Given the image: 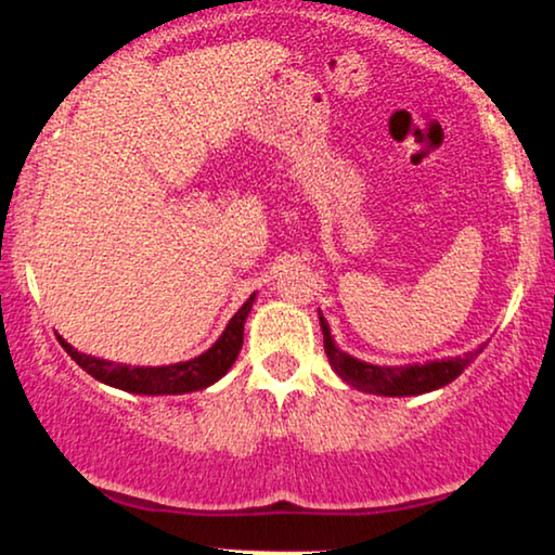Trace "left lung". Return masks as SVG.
<instances>
[{
  "instance_id": "1",
  "label": "left lung",
  "mask_w": 555,
  "mask_h": 555,
  "mask_svg": "<svg viewBox=\"0 0 555 555\" xmlns=\"http://www.w3.org/2000/svg\"><path fill=\"white\" fill-rule=\"evenodd\" d=\"M320 327L324 335V352H327L330 365L335 367V373L345 383H350L352 388L365 390V393L375 396H421L428 390H437L454 378H460L464 367L485 350V345L475 352H467L464 358H449V360H434V363L424 365H401V367H388V365H371L363 360L352 358L339 350L335 339L330 335V324L320 312Z\"/></svg>"
}]
</instances>
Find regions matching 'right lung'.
I'll list each match as a JSON object with an SVG mask.
<instances>
[{
	"label": "right lung",
	"mask_w": 555,
	"mask_h": 555,
	"mask_svg": "<svg viewBox=\"0 0 555 555\" xmlns=\"http://www.w3.org/2000/svg\"><path fill=\"white\" fill-rule=\"evenodd\" d=\"M256 294H250L246 305L231 317L223 335L216 339V345L210 350H205L197 358L184 360V363L175 365H159V367H139V365H121L111 363V360L93 358V354L78 352L76 347H70L63 337L61 345L65 352L70 354L76 363L83 367L88 375H93L95 380L106 383V386L129 390V393H142V396H180L190 393V390H203L212 386V383L223 378L231 371V365L238 358L241 345H243V324L254 307Z\"/></svg>",
	"instance_id": "1"
}]
</instances>
